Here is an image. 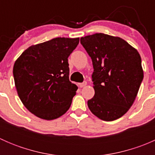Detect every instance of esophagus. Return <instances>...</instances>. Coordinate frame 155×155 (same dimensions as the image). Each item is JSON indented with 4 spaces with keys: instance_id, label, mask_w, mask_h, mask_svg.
Returning <instances> with one entry per match:
<instances>
[{
    "instance_id": "1",
    "label": "esophagus",
    "mask_w": 155,
    "mask_h": 155,
    "mask_svg": "<svg viewBox=\"0 0 155 155\" xmlns=\"http://www.w3.org/2000/svg\"><path fill=\"white\" fill-rule=\"evenodd\" d=\"M86 85H87V82H82V83L79 84V87H85Z\"/></svg>"
}]
</instances>
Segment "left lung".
<instances>
[{"instance_id": "obj_1", "label": "left lung", "mask_w": 155, "mask_h": 155, "mask_svg": "<svg viewBox=\"0 0 155 155\" xmlns=\"http://www.w3.org/2000/svg\"><path fill=\"white\" fill-rule=\"evenodd\" d=\"M93 64L94 96L91 112L106 121L121 118L132 107L143 79L141 57L121 37L99 33L82 37Z\"/></svg>"}]
</instances>
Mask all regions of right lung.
I'll list each match as a JSON object with an SVG mask.
<instances>
[{
  "label": "right lung",
  "mask_w": 155,
  "mask_h": 155,
  "mask_svg": "<svg viewBox=\"0 0 155 155\" xmlns=\"http://www.w3.org/2000/svg\"><path fill=\"white\" fill-rule=\"evenodd\" d=\"M79 38L57 37L32 45L17 58L13 76L23 105L38 118L53 120L67 112L78 87L69 80L68 57Z\"/></svg>",
  "instance_id": "1"
}]
</instances>
